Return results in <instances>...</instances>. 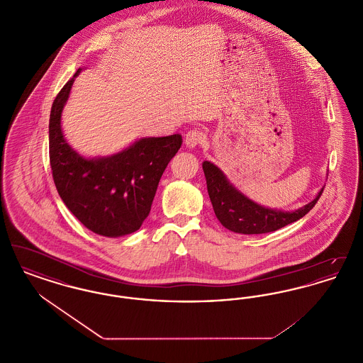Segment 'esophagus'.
Wrapping results in <instances>:
<instances>
[{
  "instance_id": "esophagus-1",
  "label": "esophagus",
  "mask_w": 363,
  "mask_h": 363,
  "mask_svg": "<svg viewBox=\"0 0 363 363\" xmlns=\"http://www.w3.org/2000/svg\"><path fill=\"white\" fill-rule=\"evenodd\" d=\"M203 140H204L203 132L196 130V129H194V130H189V132L186 133V136H185V145H186L188 148H194V147H197L199 144H201Z\"/></svg>"
}]
</instances>
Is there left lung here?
<instances>
[{
	"label": "left lung",
	"instance_id": "1",
	"mask_svg": "<svg viewBox=\"0 0 363 363\" xmlns=\"http://www.w3.org/2000/svg\"><path fill=\"white\" fill-rule=\"evenodd\" d=\"M203 170L207 179V189L218 220L230 231L238 234H265L277 231L284 225L303 218L315 206L323 189L303 207L295 211H281L264 207L245 196L213 163L204 160Z\"/></svg>",
	"mask_w": 363,
	"mask_h": 363
}]
</instances>
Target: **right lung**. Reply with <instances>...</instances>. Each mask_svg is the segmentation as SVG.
Listing matches in <instances>:
<instances>
[{"instance_id":"right-lung-1","label":"right lung","mask_w":363,"mask_h":363,"mask_svg":"<svg viewBox=\"0 0 363 363\" xmlns=\"http://www.w3.org/2000/svg\"><path fill=\"white\" fill-rule=\"evenodd\" d=\"M82 68L54 99L49 122L52 179L70 212L98 235L123 237L148 216L160 177L182 144L181 135L141 138L120 152L86 157L68 144L61 117Z\"/></svg>"}]
</instances>
